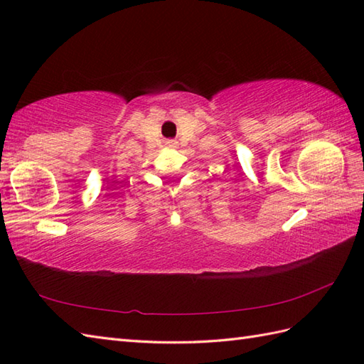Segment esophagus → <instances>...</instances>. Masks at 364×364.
Here are the masks:
<instances>
[{
	"instance_id": "1",
	"label": "esophagus",
	"mask_w": 364,
	"mask_h": 364,
	"mask_svg": "<svg viewBox=\"0 0 364 364\" xmlns=\"http://www.w3.org/2000/svg\"><path fill=\"white\" fill-rule=\"evenodd\" d=\"M167 145H168V146H175V145H176V142H175V141H168V142H167Z\"/></svg>"
}]
</instances>
